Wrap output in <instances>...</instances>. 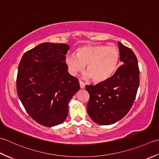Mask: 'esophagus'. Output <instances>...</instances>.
Listing matches in <instances>:
<instances>
[{"instance_id": "34e87169", "label": "esophagus", "mask_w": 159, "mask_h": 159, "mask_svg": "<svg viewBox=\"0 0 159 159\" xmlns=\"http://www.w3.org/2000/svg\"><path fill=\"white\" fill-rule=\"evenodd\" d=\"M79 84H80V88H81V89L85 88V84L84 83L83 81H81V80H79Z\"/></svg>"}]
</instances>
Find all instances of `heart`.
Returning a JSON list of instances; mask_svg holds the SVG:
<instances>
[{"mask_svg":"<svg viewBox=\"0 0 159 159\" xmlns=\"http://www.w3.org/2000/svg\"><path fill=\"white\" fill-rule=\"evenodd\" d=\"M120 59V53L116 47L104 45L86 46L77 50L76 55L70 54L66 57L69 72L72 76L82 72L86 67L84 77L96 83L106 81L116 72Z\"/></svg>","mask_w":159,"mask_h":159,"instance_id":"obj_1","label":"heart"}]
</instances>
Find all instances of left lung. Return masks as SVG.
Segmentation results:
<instances>
[{"label": "left lung", "instance_id": "1", "mask_svg": "<svg viewBox=\"0 0 159 159\" xmlns=\"http://www.w3.org/2000/svg\"><path fill=\"white\" fill-rule=\"evenodd\" d=\"M123 63L106 81L86 85L89 94L87 111L94 122L110 125L126 116L133 106L139 85V70L133 50L118 42Z\"/></svg>", "mask_w": 159, "mask_h": 159}]
</instances>
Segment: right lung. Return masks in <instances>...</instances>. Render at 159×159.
<instances>
[{
	"label": "right lung",
	"instance_id": "add662e5",
	"mask_svg": "<svg viewBox=\"0 0 159 159\" xmlns=\"http://www.w3.org/2000/svg\"><path fill=\"white\" fill-rule=\"evenodd\" d=\"M70 46L40 43L22 57L16 88L26 112L39 124L52 127L63 122L68 103L79 90V82L67 72L65 61Z\"/></svg>",
	"mask_w": 159,
	"mask_h": 159
}]
</instances>
